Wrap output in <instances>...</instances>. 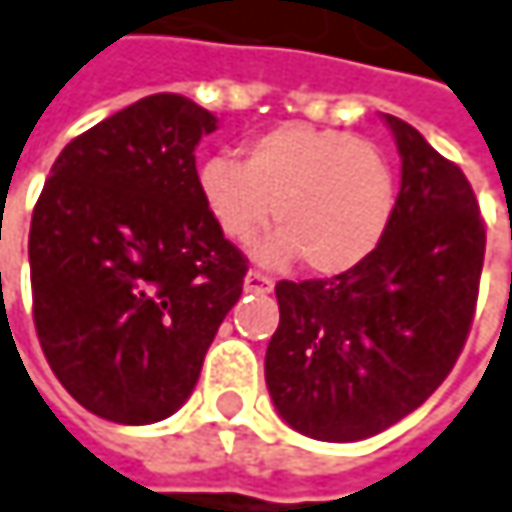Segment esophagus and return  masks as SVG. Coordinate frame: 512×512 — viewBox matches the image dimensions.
<instances>
[{
	"mask_svg": "<svg viewBox=\"0 0 512 512\" xmlns=\"http://www.w3.org/2000/svg\"><path fill=\"white\" fill-rule=\"evenodd\" d=\"M243 287H246V293H272L275 281L269 275H263V272H249Z\"/></svg>",
	"mask_w": 512,
	"mask_h": 512,
	"instance_id": "obj_1",
	"label": "esophagus"
}]
</instances>
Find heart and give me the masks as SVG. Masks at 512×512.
I'll return each mask as SVG.
<instances>
[{"label":"heart","instance_id":"heart-1","mask_svg":"<svg viewBox=\"0 0 512 512\" xmlns=\"http://www.w3.org/2000/svg\"><path fill=\"white\" fill-rule=\"evenodd\" d=\"M198 198L237 246L272 266L296 257L317 275H341L373 255L391 225L397 186L388 156L344 130L281 124L246 145V159L210 156L195 171Z\"/></svg>","mask_w":512,"mask_h":512}]
</instances>
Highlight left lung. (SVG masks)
<instances>
[{"label": "left lung", "mask_w": 512, "mask_h": 512, "mask_svg": "<svg viewBox=\"0 0 512 512\" xmlns=\"http://www.w3.org/2000/svg\"><path fill=\"white\" fill-rule=\"evenodd\" d=\"M403 159L379 249L335 278L278 281L266 388L302 436L358 442L415 412L457 364L477 302L486 228L460 165L382 115Z\"/></svg>", "instance_id": "obj_1"}]
</instances>
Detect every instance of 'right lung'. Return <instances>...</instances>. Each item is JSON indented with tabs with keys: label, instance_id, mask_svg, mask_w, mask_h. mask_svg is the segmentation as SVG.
I'll return each mask as SVG.
<instances>
[{
	"label": "right lung",
	"instance_id": "add662e5",
	"mask_svg": "<svg viewBox=\"0 0 512 512\" xmlns=\"http://www.w3.org/2000/svg\"><path fill=\"white\" fill-rule=\"evenodd\" d=\"M216 124L189 97H142L76 136L35 204L38 341L67 394L106 421L177 412L243 293L249 263L195 186V148Z\"/></svg>",
	"mask_w": 512,
	"mask_h": 512
}]
</instances>
